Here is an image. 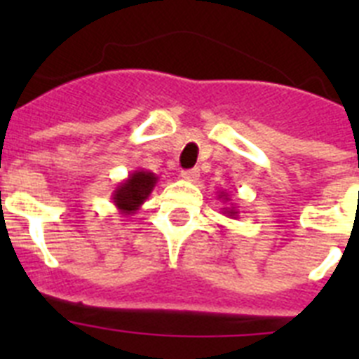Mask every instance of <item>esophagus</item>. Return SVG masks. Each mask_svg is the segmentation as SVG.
<instances>
[{
	"mask_svg": "<svg viewBox=\"0 0 359 359\" xmlns=\"http://www.w3.org/2000/svg\"><path fill=\"white\" fill-rule=\"evenodd\" d=\"M182 180L190 183H196L199 180V170L198 169H190V170H183L182 172Z\"/></svg>",
	"mask_w": 359,
	"mask_h": 359,
	"instance_id": "34e87169",
	"label": "esophagus"
}]
</instances>
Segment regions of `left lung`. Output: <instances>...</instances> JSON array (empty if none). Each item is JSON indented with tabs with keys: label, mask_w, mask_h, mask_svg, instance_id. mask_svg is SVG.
<instances>
[{
	"label": "left lung",
	"mask_w": 359,
	"mask_h": 359,
	"mask_svg": "<svg viewBox=\"0 0 359 359\" xmlns=\"http://www.w3.org/2000/svg\"><path fill=\"white\" fill-rule=\"evenodd\" d=\"M217 198L219 199H223V201H230V196L226 194V192H219L217 194ZM221 210H223V214H226L228 217H231V219H236L237 215H239V210H237L236 207H233V205H231V207H226V208H221Z\"/></svg>",
	"instance_id": "obj_1"
}]
</instances>
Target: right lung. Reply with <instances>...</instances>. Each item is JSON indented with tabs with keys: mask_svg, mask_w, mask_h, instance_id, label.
<instances>
[{
	"mask_svg": "<svg viewBox=\"0 0 359 359\" xmlns=\"http://www.w3.org/2000/svg\"><path fill=\"white\" fill-rule=\"evenodd\" d=\"M158 183V176L151 170H133L116 189L113 190V205L122 215H133L147 201L151 192Z\"/></svg>",
	"mask_w": 359,
	"mask_h": 359,
	"instance_id": "right-lung-1",
	"label": "right lung"
}]
</instances>
